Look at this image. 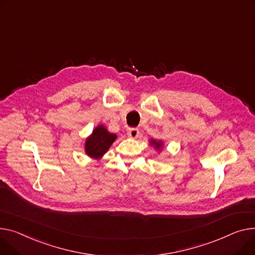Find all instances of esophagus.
<instances>
[{
	"mask_svg": "<svg viewBox=\"0 0 255 255\" xmlns=\"http://www.w3.org/2000/svg\"><path fill=\"white\" fill-rule=\"evenodd\" d=\"M127 135H128V137H130V138H132V139H135V138L138 137L139 130L136 129V128H131V129L128 130Z\"/></svg>",
	"mask_w": 255,
	"mask_h": 255,
	"instance_id": "esophagus-1",
	"label": "esophagus"
}]
</instances>
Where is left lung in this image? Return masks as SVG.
<instances>
[{
	"label": "left lung",
	"instance_id": "left-lung-1",
	"mask_svg": "<svg viewBox=\"0 0 255 255\" xmlns=\"http://www.w3.org/2000/svg\"><path fill=\"white\" fill-rule=\"evenodd\" d=\"M149 144L154 146L156 148V150H158V151H161V149L163 148V145H164L162 140H157V139H154V138L149 139Z\"/></svg>",
	"mask_w": 255,
	"mask_h": 255
}]
</instances>
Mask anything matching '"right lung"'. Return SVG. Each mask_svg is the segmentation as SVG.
<instances>
[{
	"instance_id": "1",
	"label": "right lung",
	"mask_w": 255,
	"mask_h": 255,
	"mask_svg": "<svg viewBox=\"0 0 255 255\" xmlns=\"http://www.w3.org/2000/svg\"><path fill=\"white\" fill-rule=\"evenodd\" d=\"M117 139V135L108 131L105 125H98L85 141V152L94 160H100Z\"/></svg>"
}]
</instances>
